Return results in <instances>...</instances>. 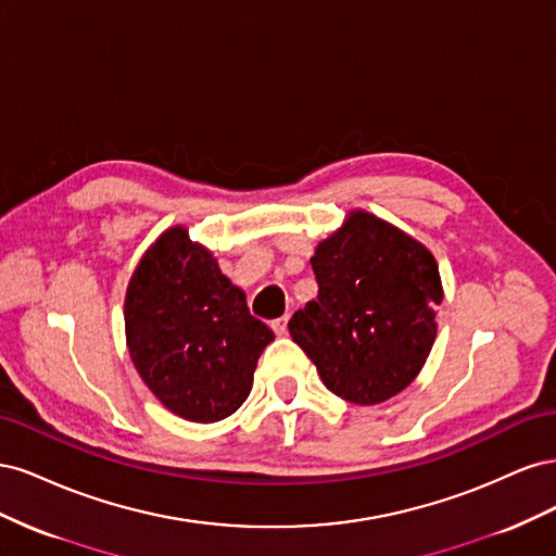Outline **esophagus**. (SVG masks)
Segmentation results:
<instances>
[{
    "label": "esophagus",
    "instance_id": "obj_1",
    "mask_svg": "<svg viewBox=\"0 0 556 556\" xmlns=\"http://www.w3.org/2000/svg\"><path fill=\"white\" fill-rule=\"evenodd\" d=\"M271 329L278 333V336H285L288 333V317H278L271 323Z\"/></svg>",
    "mask_w": 556,
    "mask_h": 556
}]
</instances>
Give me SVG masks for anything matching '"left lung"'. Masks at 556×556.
<instances>
[{
    "instance_id": "obj_1",
    "label": "left lung",
    "mask_w": 556,
    "mask_h": 556,
    "mask_svg": "<svg viewBox=\"0 0 556 556\" xmlns=\"http://www.w3.org/2000/svg\"><path fill=\"white\" fill-rule=\"evenodd\" d=\"M317 299L290 319L327 390L374 406L415 380L435 341L443 288L431 252L355 211L311 257Z\"/></svg>"
}]
</instances>
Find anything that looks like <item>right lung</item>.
<instances>
[{"label": "right lung", "mask_w": 556, "mask_h": 556, "mask_svg": "<svg viewBox=\"0 0 556 556\" xmlns=\"http://www.w3.org/2000/svg\"><path fill=\"white\" fill-rule=\"evenodd\" d=\"M134 366L166 408L217 422L241 408L274 331L252 317L245 294L211 252L174 227L134 271L125 299Z\"/></svg>", "instance_id": "1"}]
</instances>
